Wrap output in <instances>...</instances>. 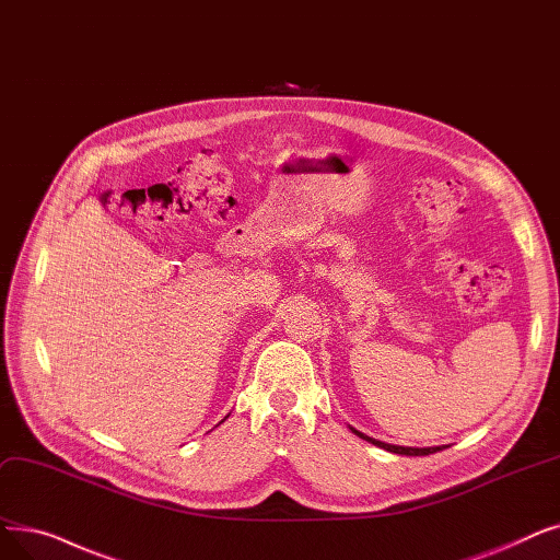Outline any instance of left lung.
<instances>
[{"mask_svg": "<svg viewBox=\"0 0 560 560\" xmlns=\"http://www.w3.org/2000/svg\"><path fill=\"white\" fill-rule=\"evenodd\" d=\"M352 432H354L357 436H361V440H366V442H371V444H375V446H380V448H384V451H392V453H398V455H430V453L442 451L440 446H436V448H411V446H394V444H384V442H377V440H373V436L363 434V432H359V430H354V428H352Z\"/></svg>", "mask_w": 560, "mask_h": 560, "instance_id": "1", "label": "left lung"}]
</instances>
